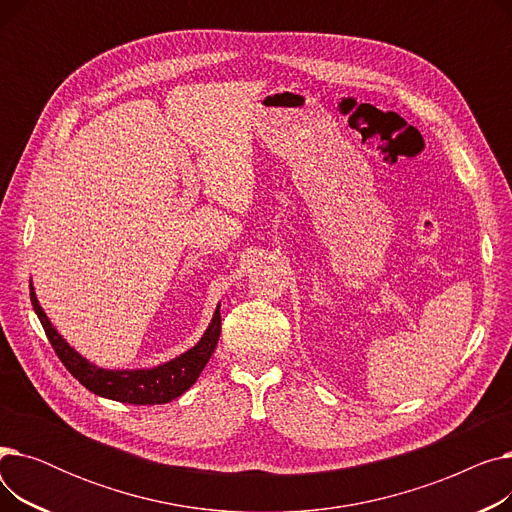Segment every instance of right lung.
I'll return each mask as SVG.
<instances>
[{
    "mask_svg": "<svg viewBox=\"0 0 512 512\" xmlns=\"http://www.w3.org/2000/svg\"><path fill=\"white\" fill-rule=\"evenodd\" d=\"M31 303L41 321V326L49 338V344L56 351L58 359L64 367L74 375V378L91 390L97 396L112 398L118 402H128V405H164L178 398L182 392L191 388L209 357L213 355L222 334V317L220 307L215 309V315L203 338L191 351H186L178 359L159 365L153 369H137V371H107L99 369L87 359L80 357L74 348L51 326V321L39 307V301L31 288Z\"/></svg>",
    "mask_w": 512,
    "mask_h": 512,
    "instance_id": "add662e5",
    "label": "right lung"
}]
</instances>
